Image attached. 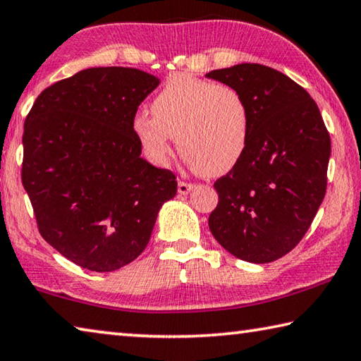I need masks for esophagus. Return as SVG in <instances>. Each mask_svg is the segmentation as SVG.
I'll use <instances>...</instances> for the list:
<instances>
[{
	"label": "esophagus",
	"instance_id": "esophagus-1",
	"mask_svg": "<svg viewBox=\"0 0 361 361\" xmlns=\"http://www.w3.org/2000/svg\"><path fill=\"white\" fill-rule=\"evenodd\" d=\"M193 188V184L190 182H184V180H179V184H177V190H179L180 195H187Z\"/></svg>",
	"mask_w": 361,
	"mask_h": 361
}]
</instances>
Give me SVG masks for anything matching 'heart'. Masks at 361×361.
<instances>
[{"mask_svg":"<svg viewBox=\"0 0 361 361\" xmlns=\"http://www.w3.org/2000/svg\"><path fill=\"white\" fill-rule=\"evenodd\" d=\"M152 117L139 112L133 133L152 163L164 164L173 137L188 164L203 176H222L241 160L250 137V112L241 92L177 73L152 99Z\"/></svg>","mask_w":361,"mask_h":361,"instance_id":"obj_1","label":"heart"}]
</instances>
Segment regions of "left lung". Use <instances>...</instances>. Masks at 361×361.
Masks as SVG:
<instances>
[{"mask_svg":"<svg viewBox=\"0 0 361 361\" xmlns=\"http://www.w3.org/2000/svg\"><path fill=\"white\" fill-rule=\"evenodd\" d=\"M206 78L235 87L250 112L247 150L214 184L209 230L236 258L274 262L298 245L324 201L330 133L311 94L273 68L241 63Z\"/></svg>","mask_w":361,"mask_h":361,"instance_id":"8db88e82","label":"left lung"}]
</instances>
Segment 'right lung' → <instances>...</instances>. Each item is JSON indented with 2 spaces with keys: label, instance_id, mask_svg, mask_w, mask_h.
<instances>
[{
  "label": "right lung",
  "instance_id": "1",
  "mask_svg": "<svg viewBox=\"0 0 361 361\" xmlns=\"http://www.w3.org/2000/svg\"><path fill=\"white\" fill-rule=\"evenodd\" d=\"M160 84L135 68H88L36 98L23 125L22 184L41 236L79 267L109 273L142 254L173 171L141 157L137 106Z\"/></svg>",
  "mask_w": 361,
  "mask_h": 361
}]
</instances>
